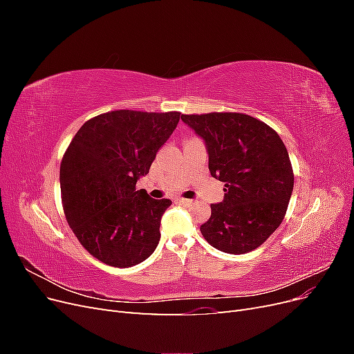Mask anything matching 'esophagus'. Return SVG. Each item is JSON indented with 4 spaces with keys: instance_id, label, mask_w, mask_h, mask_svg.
I'll return each instance as SVG.
<instances>
[{
    "instance_id": "34e87169",
    "label": "esophagus",
    "mask_w": 354,
    "mask_h": 354,
    "mask_svg": "<svg viewBox=\"0 0 354 354\" xmlns=\"http://www.w3.org/2000/svg\"><path fill=\"white\" fill-rule=\"evenodd\" d=\"M176 201L180 202V203H185V205H190V203H192V201H190V199H186V198H177Z\"/></svg>"
}]
</instances>
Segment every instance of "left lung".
<instances>
[{
	"label": "left lung",
	"instance_id": "8db88e82",
	"mask_svg": "<svg viewBox=\"0 0 354 354\" xmlns=\"http://www.w3.org/2000/svg\"><path fill=\"white\" fill-rule=\"evenodd\" d=\"M203 138L208 168L224 183V199L211 205L202 236L218 251L250 252L281 226L294 189L286 147L273 128L250 115H181Z\"/></svg>",
	"mask_w": 354,
	"mask_h": 354
}]
</instances>
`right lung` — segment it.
<instances>
[{"label":"right lung","instance_id":"1","mask_svg":"<svg viewBox=\"0 0 354 354\" xmlns=\"http://www.w3.org/2000/svg\"><path fill=\"white\" fill-rule=\"evenodd\" d=\"M180 121V112L113 111L91 118L60 164L62 203L75 236L113 267L145 261L158 246L169 199H152L137 180Z\"/></svg>","mask_w":354,"mask_h":354}]
</instances>
